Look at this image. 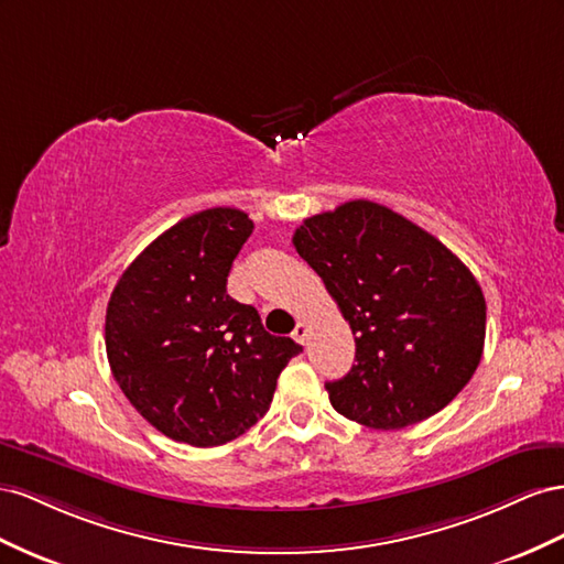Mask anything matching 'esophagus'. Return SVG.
I'll list each match as a JSON object with an SVG mask.
<instances>
[{"label":"esophagus","mask_w":564,"mask_h":564,"mask_svg":"<svg viewBox=\"0 0 564 564\" xmlns=\"http://www.w3.org/2000/svg\"><path fill=\"white\" fill-rule=\"evenodd\" d=\"M307 333H310L307 324H304V321H297V326H295V330H293V337H295V340H297L300 345H307Z\"/></svg>","instance_id":"esophagus-1"}]
</instances>
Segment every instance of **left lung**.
Wrapping results in <instances>:
<instances>
[{
  "instance_id": "obj_1",
  "label": "left lung",
  "mask_w": 564,
  "mask_h": 564,
  "mask_svg": "<svg viewBox=\"0 0 564 564\" xmlns=\"http://www.w3.org/2000/svg\"><path fill=\"white\" fill-rule=\"evenodd\" d=\"M293 246L324 281L351 333L349 373L326 382L330 404L373 430L425 421L479 366L487 302L437 238L371 200L304 219Z\"/></svg>"
}]
</instances>
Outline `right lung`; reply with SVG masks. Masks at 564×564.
<instances>
[{
  "label": "right lung",
  "mask_w": 564,
  "mask_h": 564,
  "mask_svg": "<svg viewBox=\"0 0 564 564\" xmlns=\"http://www.w3.org/2000/svg\"><path fill=\"white\" fill-rule=\"evenodd\" d=\"M254 229L236 207L176 221L124 269L106 310L112 378L174 442L219 446L269 411L302 347L269 335L250 304L227 295L236 254Z\"/></svg>",
  "instance_id": "right-lung-1"
}]
</instances>
